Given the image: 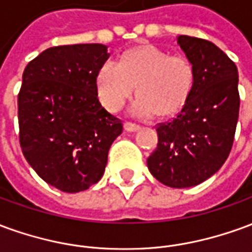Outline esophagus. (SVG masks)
I'll use <instances>...</instances> for the list:
<instances>
[{
    "mask_svg": "<svg viewBox=\"0 0 252 252\" xmlns=\"http://www.w3.org/2000/svg\"><path fill=\"white\" fill-rule=\"evenodd\" d=\"M140 126H137V124H135V123H129V121H126V124H124V129H126V132H135L137 131Z\"/></svg>",
    "mask_w": 252,
    "mask_h": 252,
    "instance_id": "34e87169",
    "label": "esophagus"
}]
</instances>
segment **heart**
I'll return each mask as SVG.
<instances>
[{
  "label": "heart",
  "instance_id": "1",
  "mask_svg": "<svg viewBox=\"0 0 252 252\" xmlns=\"http://www.w3.org/2000/svg\"><path fill=\"white\" fill-rule=\"evenodd\" d=\"M194 85L189 59L171 55L150 44L132 47L121 54L119 64L105 62L97 72L99 98L108 109L123 108L136 88V116L167 119L188 104Z\"/></svg>",
  "mask_w": 252,
  "mask_h": 252
}]
</instances>
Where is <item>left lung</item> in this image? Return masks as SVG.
I'll return each instance as SVG.
<instances>
[{
    "label": "left lung",
    "mask_w": 252,
    "mask_h": 252,
    "mask_svg": "<svg viewBox=\"0 0 252 252\" xmlns=\"http://www.w3.org/2000/svg\"><path fill=\"white\" fill-rule=\"evenodd\" d=\"M177 43L194 70L188 104L157 126L158 146L147 159L150 173L177 189L208 180L227 160L239 117L238 68L212 41L181 35Z\"/></svg>",
    "instance_id": "8db88e82"
}]
</instances>
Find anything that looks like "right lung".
I'll return each mask as SVG.
<instances>
[{"label":"right lung","instance_id":"add662e5","mask_svg":"<svg viewBox=\"0 0 252 252\" xmlns=\"http://www.w3.org/2000/svg\"><path fill=\"white\" fill-rule=\"evenodd\" d=\"M108 58L104 44L51 47L23 72L20 146L41 180L66 193L101 180L110 146L123 132L120 119L98 99L97 72Z\"/></svg>","mask_w":252,"mask_h":252}]
</instances>
